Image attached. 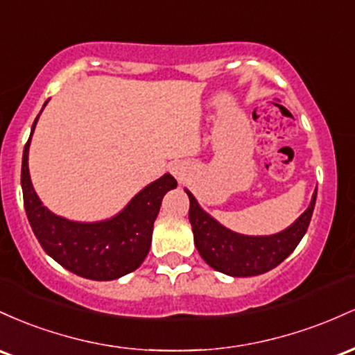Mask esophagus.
I'll return each instance as SVG.
<instances>
[{
	"instance_id": "esophagus-1",
	"label": "esophagus",
	"mask_w": 355,
	"mask_h": 355,
	"mask_svg": "<svg viewBox=\"0 0 355 355\" xmlns=\"http://www.w3.org/2000/svg\"><path fill=\"white\" fill-rule=\"evenodd\" d=\"M171 173H173V176L179 179V181H182V179L186 178V166L181 164V162H176V164L171 166Z\"/></svg>"
}]
</instances>
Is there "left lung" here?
I'll return each instance as SVG.
<instances>
[{
    "mask_svg": "<svg viewBox=\"0 0 355 355\" xmlns=\"http://www.w3.org/2000/svg\"><path fill=\"white\" fill-rule=\"evenodd\" d=\"M184 191L189 196V223L199 254L211 268L230 277H254L280 265L306 233L317 199L315 189L309 208L280 233L252 236L223 226L199 206L191 191Z\"/></svg>",
    "mask_w": 355,
    "mask_h": 355,
    "instance_id": "obj_1",
    "label": "left lung"
}]
</instances>
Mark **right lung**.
I'll return each mask as SVG.
<instances>
[{
    "mask_svg": "<svg viewBox=\"0 0 355 355\" xmlns=\"http://www.w3.org/2000/svg\"><path fill=\"white\" fill-rule=\"evenodd\" d=\"M40 114L31 125L21 162L23 201L40 245L63 268L89 280H117L134 272L149 253L162 198L167 191L176 188V179L166 173L139 191L124 209L109 220L82 223L58 216L40 201L28 169L31 135Z\"/></svg>",
    "mask_w": 355,
    "mask_h": 355,
    "instance_id": "right-lung-1",
    "label": "right lung"
}]
</instances>
